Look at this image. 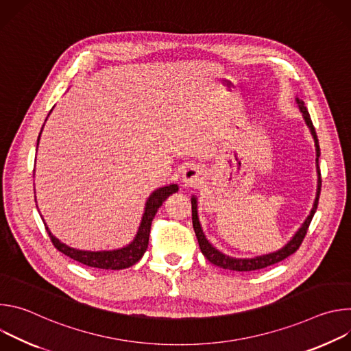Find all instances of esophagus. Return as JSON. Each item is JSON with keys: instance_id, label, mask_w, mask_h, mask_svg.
Segmentation results:
<instances>
[{"instance_id": "esophagus-1", "label": "esophagus", "mask_w": 351, "mask_h": 351, "mask_svg": "<svg viewBox=\"0 0 351 351\" xmlns=\"http://www.w3.org/2000/svg\"><path fill=\"white\" fill-rule=\"evenodd\" d=\"M199 179H202V171L195 167H187V169H184L182 175L184 186H195L199 182Z\"/></svg>"}]
</instances>
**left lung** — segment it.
<instances>
[{
	"mask_svg": "<svg viewBox=\"0 0 351 351\" xmlns=\"http://www.w3.org/2000/svg\"><path fill=\"white\" fill-rule=\"evenodd\" d=\"M295 103L300 108V112L303 114V118L306 121V125L308 126L311 134H313V138L315 141V149H317V172H318V187H317V195H315V202H314V207L310 213V215L307 217V219L304 221V223L302 225V228H300L295 234L290 239V241H287V244H285V247H282L280 250H278V252H274V253H269V254H264V256H258V257H254V258H234V257H229L223 253H221L219 250H217L206 237L203 229H202V225H199V221H198V213H197V198L195 195L191 197V219H193V228H194V233L197 236V240H198V245L199 248H202V253L204 254V257L214 265L219 267V268H223V269H229V271H239V272H247V271H257V269H263V268H267L269 265H274V264H278L280 263L282 260L287 258L289 256H291L293 253H295L298 247L302 245L306 234H307V230H308V226L313 221V217L317 211V207H318V202H319V193H321V184H322V180H321V171H319V165H318V160H319V156H321V152H319V143H318V137H317V133H315V128L313 125V121L310 118V114L304 106V101H302L298 97H295Z\"/></svg>",
	"mask_w": 351,
	"mask_h": 351,
	"instance_id": "8db88e82",
	"label": "left lung"
}]
</instances>
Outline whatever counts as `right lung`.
Masks as SVG:
<instances>
[{
  "label": "right lung",
  "instance_id": "obj_1",
  "mask_svg": "<svg viewBox=\"0 0 351 351\" xmlns=\"http://www.w3.org/2000/svg\"><path fill=\"white\" fill-rule=\"evenodd\" d=\"M41 130H43V128H41ZM40 134H41V132H40ZM40 134L37 138V145H38ZM178 190H179L178 184H169V186H164V187H160L156 191H153V194L148 197L147 203H145L144 214H143L137 234L133 239V241L129 243L126 247H122L118 250H110V252H84V250L72 248V247L61 243L51 232H49L47 223L44 221L43 222H44L45 230H47L49 239H51L54 247L57 250H60V252L64 253L65 256L71 257L72 260H75L83 265H87L91 268H98V269H125V268L134 265L144 256L145 250L148 247L152 222H153L158 208L162 206V203L171 194L176 193Z\"/></svg>",
  "mask_w": 351,
  "mask_h": 351
}]
</instances>
